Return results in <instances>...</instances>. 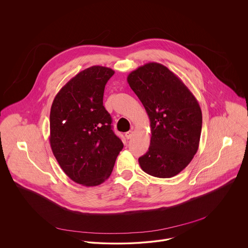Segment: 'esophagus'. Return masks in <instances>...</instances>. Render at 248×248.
<instances>
[{
	"instance_id": "obj_1",
	"label": "esophagus",
	"mask_w": 248,
	"mask_h": 248,
	"mask_svg": "<svg viewBox=\"0 0 248 248\" xmlns=\"http://www.w3.org/2000/svg\"><path fill=\"white\" fill-rule=\"evenodd\" d=\"M133 136H134V131H129V132L125 133V137H126V139H127V140L132 139V138H133Z\"/></svg>"
}]
</instances>
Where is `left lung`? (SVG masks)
I'll list each match as a JSON object with an SVG mask.
<instances>
[{"label": "left lung", "mask_w": 248, "mask_h": 248, "mask_svg": "<svg viewBox=\"0 0 248 248\" xmlns=\"http://www.w3.org/2000/svg\"><path fill=\"white\" fill-rule=\"evenodd\" d=\"M127 81L150 118L151 143L139 158L140 165L153 177H175L199 149L202 125L199 102L177 75L159 63L138 68Z\"/></svg>", "instance_id": "left-lung-1"}]
</instances>
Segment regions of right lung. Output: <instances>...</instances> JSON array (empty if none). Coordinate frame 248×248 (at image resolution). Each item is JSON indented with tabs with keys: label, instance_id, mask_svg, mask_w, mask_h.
Masks as SVG:
<instances>
[{
	"label": "right lung",
	"instance_id": "right-lung-1",
	"mask_svg": "<svg viewBox=\"0 0 248 248\" xmlns=\"http://www.w3.org/2000/svg\"><path fill=\"white\" fill-rule=\"evenodd\" d=\"M113 74L102 66L80 71L59 91L50 108L52 153L71 180L88 187L110 176L123 148L103 106L105 86Z\"/></svg>",
	"mask_w": 248,
	"mask_h": 248
}]
</instances>
